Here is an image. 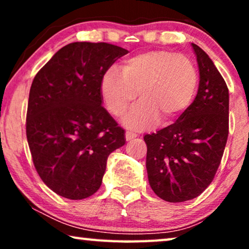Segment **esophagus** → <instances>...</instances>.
<instances>
[{
	"label": "esophagus",
	"mask_w": 249,
	"mask_h": 249,
	"mask_svg": "<svg viewBox=\"0 0 249 249\" xmlns=\"http://www.w3.org/2000/svg\"><path fill=\"white\" fill-rule=\"evenodd\" d=\"M136 137H137V135L134 134V132H131V131H127V132H125V141H127V142L131 141V139H134V138H136Z\"/></svg>",
	"instance_id": "1"
}]
</instances>
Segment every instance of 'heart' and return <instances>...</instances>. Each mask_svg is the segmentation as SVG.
<instances>
[{
  "label": "heart",
  "mask_w": 249,
  "mask_h": 249,
  "mask_svg": "<svg viewBox=\"0 0 249 249\" xmlns=\"http://www.w3.org/2000/svg\"><path fill=\"white\" fill-rule=\"evenodd\" d=\"M198 72L188 56L158 50L139 53L122 63L121 74L108 69L101 79L102 100L108 112L121 117L137 97L142 98L124 118L132 130H144L161 118L177 120L192 103Z\"/></svg>",
  "instance_id": "1"
}]
</instances>
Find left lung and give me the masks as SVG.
Returning a JSON list of instances; mask_svg holds the SVG:
<instances>
[{"label":"left lung","instance_id":"obj_1","mask_svg":"<svg viewBox=\"0 0 249 249\" xmlns=\"http://www.w3.org/2000/svg\"><path fill=\"white\" fill-rule=\"evenodd\" d=\"M199 69L195 100L173 124L145 135L148 181L160 198H196L214 179L229 134V90L210 56L192 43Z\"/></svg>","mask_w":249,"mask_h":249}]
</instances>
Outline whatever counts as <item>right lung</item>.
Returning a JSON list of instances; mask_svg holds the SVG:
<instances>
[{
  "label": "right lung",
  "instance_id": "1",
  "mask_svg": "<svg viewBox=\"0 0 249 249\" xmlns=\"http://www.w3.org/2000/svg\"><path fill=\"white\" fill-rule=\"evenodd\" d=\"M127 53L107 43H71L34 78L27 141L37 173L57 195L84 199L96 193L108 155L124 145V130L102 107L100 85Z\"/></svg>",
  "mask_w": 249,
  "mask_h": 249
}]
</instances>
